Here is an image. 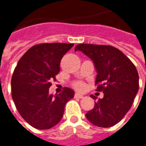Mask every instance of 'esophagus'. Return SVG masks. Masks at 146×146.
<instances>
[{
	"label": "esophagus",
	"mask_w": 146,
	"mask_h": 146,
	"mask_svg": "<svg viewBox=\"0 0 146 146\" xmlns=\"http://www.w3.org/2000/svg\"><path fill=\"white\" fill-rule=\"evenodd\" d=\"M74 97L78 98V99H81V98L84 97V96L82 94H80V93H75V95H74Z\"/></svg>",
	"instance_id": "obj_1"
}]
</instances>
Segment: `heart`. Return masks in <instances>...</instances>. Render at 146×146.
Wrapping results in <instances>:
<instances>
[{"instance_id":"obj_1","label":"heart","mask_w":146,"mask_h":146,"mask_svg":"<svg viewBox=\"0 0 146 146\" xmlns=\"http://www.w3.org/2000/svg\"><path fill=\"white\" fill-rule=\"evenodd\" d=\"M73 86L77 90H83L84 88V84L82 81H76L75 83H73Z\"/></svg>"}]
</instances>
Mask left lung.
Segmentation results:
<instances>
[{
  "mask_svg": "<svg viewBox=\"0 0 146 146\" xmlns=\"http://www.w3.org/2000/svg\"><path fill=\"white\" fill-rule=\"evenodd\" d=\"M80 50L89 57L97 72L96 91L104 97L95 102L86 113L88 120L100 127H111L119 123L132 106L139 88V76L135 66L123 52L112 46L78 44ZM96 100V97L91 95Z\"/></svg>",
  "mask_w": 146,
  "mask_h": 146,
  "instance_id": "left-lung-1",
  "label": "left lung"
}]
</instances>
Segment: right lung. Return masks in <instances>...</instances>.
<instances>
[{"label":"right lung","instance_id":"right-lung-1","mask_svg":"<svg viewBox=\"0 0 146 146\" xmlns=\"http://www.w3.org/2000/svg\"><path fill=\"white\" fill-rule=\"evenodd\" d=\"M73 43H41L31 47L20 59L11 80L12 97L17 111L31 126L47 130L57 125L65 105L74 96L71 88L55 96L49 94L60 62Z\"/></svg>","mask_w":146,"mask_h":146}]
</instances>
